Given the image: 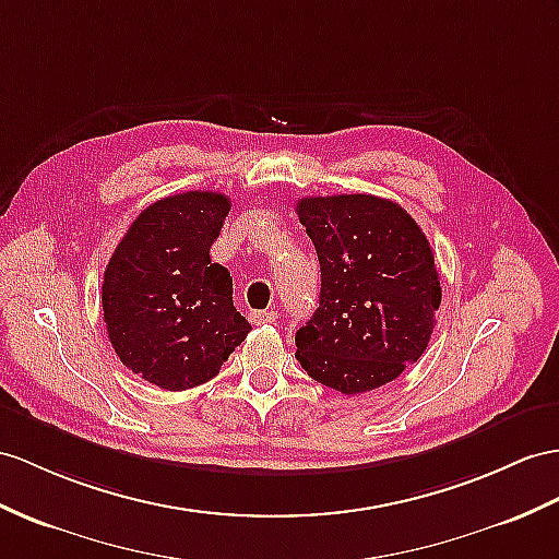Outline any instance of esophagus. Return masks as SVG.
Instances as JSON below:
<instances>
[{
	"label": "esophagus",
	"mask_w": 559,
	"mask_h": 559,
	"mask_svg": "<svg viewBox=\"0 0 559 559\" xmlns=\"http://www.w3.org/2000/svg\"><path fill=\"white\" fill-rule=\"evenodd\" d=\"M249 320L253 324H270V322L277 320V312L275 310H251Z\"/></svg>",
	"instance_id": "esophagus-1"
}]
</instances>
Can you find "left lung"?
I'll list each match as a JSON object with an SVG mask.
<instances>
[{"instance_id":"8db88e82","label":"left lung","mask_w":559,"mask_h":559,"mask_svg":"<svg viewBox=\"0 0 559 559\" xmlns=\"http://www.w3.org/2000/svg\"><path fill=\"white\" fill-rule=\"evenodd\" d=\"M296 213L322 272L296 360L346 396L393 382L425 353L441 306L429 239L399 203L372 194L306 197Z\"/></svg>"}]
</instances>
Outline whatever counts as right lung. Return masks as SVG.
Listing matches in <instances>:
<instances>
[{"mask_svg":"<svg viewBox=\"0 0 559 559\" xmlns=\"http://www.w3.org/2000/svg\"><path fill=\"white\" fill-rule=\"evenodd\" d=\"M229 199L182 192L144 209L104 272L102 308L120 362L144 382L185 391L209 382L251 324L233 277L211 261Z\"/></svg>","mask_w":559,"mask_h":559,"instance_id":"add662e5","label":"right lung"}]
</instances>
